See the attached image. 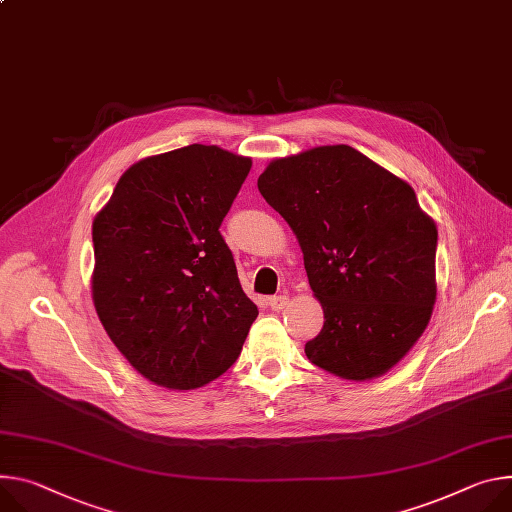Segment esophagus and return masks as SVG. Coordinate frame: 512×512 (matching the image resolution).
Wrapping results in <instances>:
<instances>
[{"label":"esophagus","mask_w":512,"mask_h":512,"mask_svg":"<svg viewBox=\"0 0 512 512\" xmlns=\"http://www.w3.org/2000/svg\"><path fill=\"white\" fill-rule=\"evenodd\" d=\"M288 304H290V298H288V296H273V298H269V308L275 310V312L284 310Z\"/></svg>","instance_id":"esophagus-1"}]
</instances>
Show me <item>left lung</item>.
I'll use <instances>...</instances> for the list:
<instances>
[{"label": "left lung", "mask_w": 512, "mask_h": 512, "mask_svg": "<svg viewBox=\"0 0 512 512\" xmlns=\"http://www.w3.org/2000/svg\"><path fill=\"white\" fill-rule=\"evenodd\" d=\"M257 188L296 235L324 312L306 357L349 382L388 374L437 300V224L414 190L347 145L273 159Z\"/></svg>", "instance_id": "8db88e82"}]
</instances>
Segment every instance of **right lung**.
Instances as JSON below:
<instances>
[{
    "label": "right lung",
    "mask_w": 512,
    "mask_h": 512,
    "mask_svg": "<svg viewBox=\"0 0 512 512\" xmlns=\"http://www.w3.org/2000/svg\"><path fill=\"white\" fill-rule=\"evenodd\" d=\"M251 165L216 145L145 157L94 218V306L157 386L194 390L222 376L259 314L218 230Z\"/></svg>",
    "instance_id": "1"
}]
</instances>
